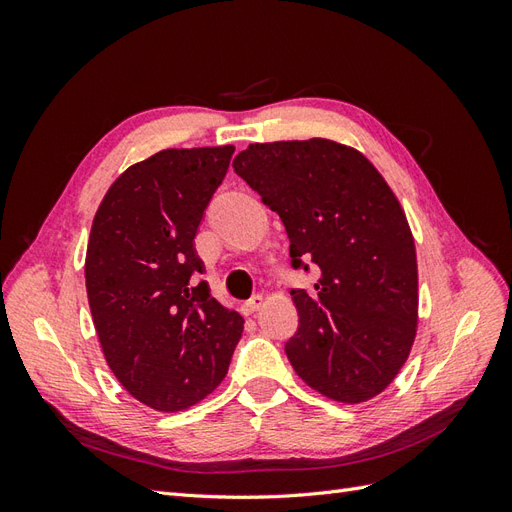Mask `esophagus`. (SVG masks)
I'll return each mask as SVG.
<instances>
[{
	"label": "esophagus",
	"mask_w": 512,
	"mask_h": 512,
	"mask_svg": "<svg viewBox=\"0 0 512 512\" xmlns=\"http://www.w3.org/2000/svg\"><path fill=\"white\" fill-rule=\"evenodd\" d=\"M260 307H262V297H260V294H256V297H252L250 301H245V303L241 305V312H243L245 316H250V314L258 312Z\"/></svg>",
	"instance_id": "1"
}]
</instances>
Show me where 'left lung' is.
<instances>
[{
	"label": "left lung",
	"mask_w": 512,
	"mask_h": 512,
	"mask_svg": "<svg viewBox=\"0 0 512 512\" xmlns=\"http://www.w3.org/2000/svg\"><path fill=\"white\" fill-rule=\"evenodd\" d=\"M232 168L282 218L292 267L318 271L314 290H290L294 371L342 404L376 397L406 363L418 324L414 237L389 183L329 138L254 143Z\"/></svg>",
	"instance_id": "8db88e82"
}]
</instances>
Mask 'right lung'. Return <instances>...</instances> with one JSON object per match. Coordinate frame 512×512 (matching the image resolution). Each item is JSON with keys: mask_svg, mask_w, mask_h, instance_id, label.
<instances>
[{"mask_svg": "<svg viewBox=\"0 0 512 512\" xmlns=\"http://www.w3.org/2000/svg\"><path fill=\"white\" fill-rule=\"evenodd\" d=\"M235 147L164 149L121 173L91 224L85 284L104 359L141 404L179 412L224 380L243 318L209 294L194 237Z\"/></svg>", "mask_w": 512, "mask_h": 512, "instance_id": "add662e5", "label": "right lung"}]
</instances>
